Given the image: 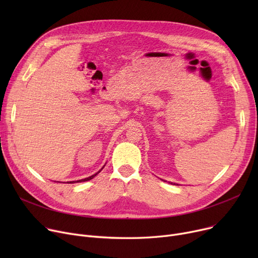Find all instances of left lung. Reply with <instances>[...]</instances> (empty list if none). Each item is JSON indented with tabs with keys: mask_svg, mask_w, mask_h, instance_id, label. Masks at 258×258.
<instances>
[{
	"mask_svg": "<svg viewBox=\"0 0 258 258\" xmlns=\"http://www.w3.org/2000/svg\"><path fill=\"white\" fill-rule=\"evenodd\" d=\"M169 183H170V182H169ZM170 184H172V183H170ZM173 185H175V184H174V183H173ZM177 185H179V184H177Z\"/></svg>",
	"mask_w": 258,
	"mask_h": 258,
	"instance_id": "8db88e82",
	"label": "left lung"
}]
</instances>
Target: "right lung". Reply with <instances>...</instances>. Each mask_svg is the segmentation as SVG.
Instances as JSON below:
<instances>
[{
  "mask_svg": "<svg viewBox=\"0 0 258 258\" xmlns=\"http://www.w3.org/2000/svg\"><path fill=\"white\" fill-rule=\"evenodd\" d=\"M104 167V166H103ZM103 167L99 170V171H97L96 173H94V174H92L91 177H89V178H86V179H83V180H77V181H70V182H67L68 184H73V183H80V182H87V181H90V180H92L94 177H96V175L103 169Z\"/></svg>",
  "mask_w": 258,
  "mask_h": 258,
  "instance_id": "obj_1",
  "label": "right lung"
}]
</instances>
